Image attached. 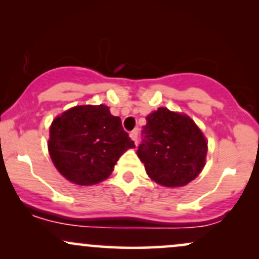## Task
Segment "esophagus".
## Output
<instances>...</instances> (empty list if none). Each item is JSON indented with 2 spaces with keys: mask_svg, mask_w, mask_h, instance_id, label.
<instances>
[{
  "mask_svg": "<svg viewBox=\"0 0 259 259\" xmlns=\"http://www.w3.org/2000/svg\"><path fill=\"white\" fill-rule=\"evenodd\" d=\"M130 138H132L133 141L135 142V145L138 144V138H139V132H138V129L133 130V132L130 133Z\"/></svg>",
  "mask_w": 259,
  "mask_h": 259,
  "instance_id": "34e87169",
  "label": "esophagus"
}]
</instances>
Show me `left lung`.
I'll return each mask as SVG.
<instances>
[{
  "mask_svg": "<svg viewBox=\"0 0 259 259\" xmlns=\"http://www.w3.org/2000/svg\"><path fill=\"white\" fill-rule=\"evenodd\" d=\"M138 156L148 177L167 187L184 186L204 165L207 142L187 115L158 108L146 118Z\"/></svg>",
  "mask_w": 259,
  "mask_h": 259,
  "instance_id": "8db88e82",
  "label": "left lung"
}]
</instances>
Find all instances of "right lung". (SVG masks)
Returning a JSON list of instances; mask_svg holds the SVG:
<instances>
[{
  "label": "right lung",
  "instance_id": "obj_1",
  "mask_svg": "<svg viewBox=\"0 0 259 259\" xmlns=\"http://www.w3.org/2000/svg\"><path fill=\"white\" fill-rule=\"evenodd\" d=\"M135 147L105 105L76 106L53 120L49 151L58 171L78 185L107 179L127 148Z\"/></svg>",
  "mask_w": 259,
  "mask_h": 259
}]
</instances>
